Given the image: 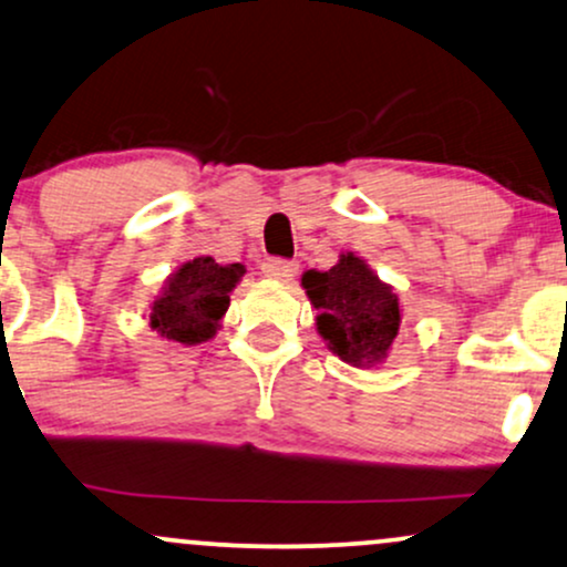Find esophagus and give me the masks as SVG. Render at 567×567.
Listing matches in <instances>:
<instances>
[{
  "mask_svg": "<svg viewBox=\"0 0 567 567\" xmlns=\"http://www.w3.org/2000/svg\"><path fill=\"white\" fill-rule=\"evenodd\" d=\"M261 271L266 277L282 279V282H288V279L296 277L298 264L288 261V258H266V261L261 264Z\"/></svg>",
  "mask_w": 567,
  "mask_h": 567,
  "instance_id": "obj_1",
  "label": "esophagus"
}]
</instances>
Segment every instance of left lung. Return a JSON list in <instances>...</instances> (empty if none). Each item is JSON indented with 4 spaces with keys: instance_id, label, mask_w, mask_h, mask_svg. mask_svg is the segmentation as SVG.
Listing matches in <instances>:
<instances>
[{
    "instance_id": "obj_1",
    "label": "left lung",
    "mask_w": 567,
    "mask_h": 567,
    "mask_svg": "<svg viewBox=\"0 0 567 567\" xmlns=\"http://www.w3.org/2000/svg\"><path fill=\"white\" fill-rule=\"evenodd\" d=\"M301 285L317 309L319 336L336 357L353 367H374L388 357L401 324L399 296L364 258L343 254L330 271H306Z\"/></svg>"
}]
</instances>
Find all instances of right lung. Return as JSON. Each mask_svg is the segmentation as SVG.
<instances>
[{"label":"right lung","mask_w":567,"mask_h":567,"mask_svg":"<svg viewBox=\"0 0 567 567\" xmlns=\"http://www.w3.org/2000/svg\"><path fill=\"white\" fill-rule=\"evenodd\" d=\"M245 275L243 264H216L210 256H197L182 264L163 285L153 303L150 327L161 338L195 346L216 336L218 319L229 309V292Z\"/></svg>","instance_id":"add662e5"}]
</instances>
